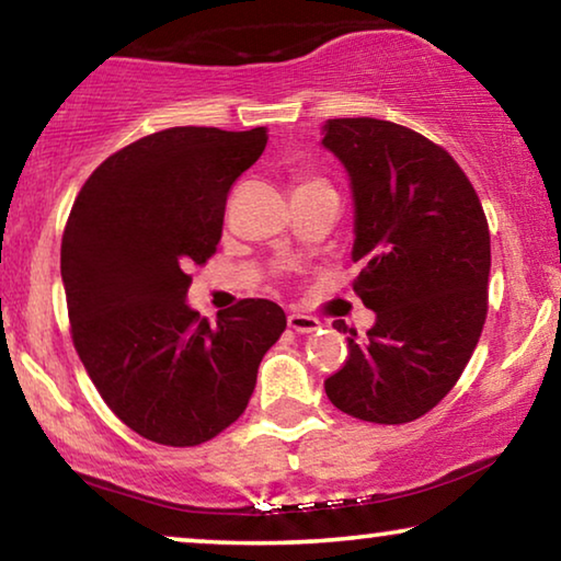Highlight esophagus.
<instances>
[{"mask_svg": "<svg viewBox=\"0 0 561 561\" xmlns=\"http://www.w3.org/2000/svg\"><path fill=\"white\" fill-rule=\"evenodd\" d=\"M288 327L298 334H311V332H317V329H319V319L309 317V313H290Z\"/></svg>", "mask_w": 561, "mask_h": 561, "instance_id": "esophagus-1", "label": "esophagus"}]
</instances>
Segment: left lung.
<instances>
[{
	"instance_id": "8db88e82",
	"label": "left lung",
	"mask_w": 561,
	"mask_h": 561,
	"mask_svg": "<svg viewBox=\"0 0 561 561\" xmlns=\"http://www.w3.org/2000/svg\"><path fill=\"white\" fill-rule=\"evenodd\" d=\"M321 145L350 175L355 290L375 324L344 321L350 357L324 380L336 409L405 424L455 388L488 313L490 232L480 198L447 150L388 119H327Z\"/></svg>"
}]
</instances>
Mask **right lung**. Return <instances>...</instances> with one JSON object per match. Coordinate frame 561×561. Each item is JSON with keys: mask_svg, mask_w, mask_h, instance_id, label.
<instances>
[{"mask_svg": "<svg viewBox=\"0 0 561 561\" xmlns=\"http://www.w3.org/2000/svg\"><path fill=\"white\" fill-rule=\"evenodd\" d=\"M265 142V127L163 129L106 158L73 202L60 275L76 352L104 403L150 442L196 447L234 424L286 329L267 298L214 327L186 301V267L214 255L229 188Z\"/></svg>", "mask_w": 561, "mask_h": 561, "instance_id": "1", "label": "right lung"}]
</instances>
